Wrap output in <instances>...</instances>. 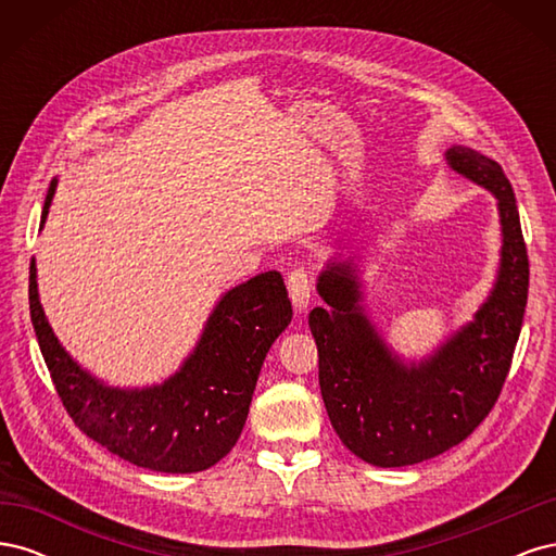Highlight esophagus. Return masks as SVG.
Wrapping results in <instances>:
<instances>
[{
  "mask_svg": "<svg viewBox=\"0 0 556 556\" xmlns=\"http://www.w3.org/2000/svg\"><path fill=\"white\" fill-rule=\"evenodd\" d=\"M288 290L294 308L299 313H304L311 304V278L304 266H294L288 274Z\"/></svg>",
  "mask_w": 556,
  "mask_h": 556,
  "instance_id": "1",
  "label": "esophagus"
}]
</instances>
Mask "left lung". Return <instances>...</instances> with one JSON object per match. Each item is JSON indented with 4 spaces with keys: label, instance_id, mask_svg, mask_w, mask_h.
Instances as JSON below:
<instances>
[{
    "label": "left lung",
    "instance_id": "left-lung-1",
    "mask_svg": "<svg viewBox=\"0 0 556 556\" xmlns=\"http://www.w3.org/2000/svg\"><path fill=\"white\" fill-rule=\"evenodd\" d=\"M447 162L498 199L501 268L473 323L427 362L403 366L357 306L350 264H329L319 274L327 308L308 315L331 427L352 454L382 468L439 457L476 431L498 401L525 319L529 255L513 185L498 162L466 146L450 148Z\"/></svg>",
    "mask_w": 556,
    "mask_h": 556
}]
</instances>
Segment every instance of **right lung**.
I'll return each instance as SVG.
<instances>
[{"label":"right lung","mask_w":556,"mask_h":556,"mask_svg":"<svg viewBox=\"0 0 556 556\" xmlns=\"http://www.w3.org/2000/svg\"><path fill=\"white\" fill-rule=\"evenodd\" d=\"M55 180L50 182L41 223ZM29 315L58 396L74 425L117 457L160 473H197L237 445L268 348L292 319L278 271L229 290L208 317L194 355L148 390H111L66 355L50 329L29 264Z\"/></svg>","instance_id":"obj_1"}]
</instances>
